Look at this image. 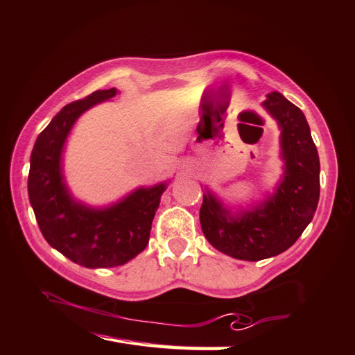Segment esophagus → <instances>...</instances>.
<instances>
[{"label":"esophagus","instance_id":"esophagus-1","mask_svg":"<svg viewBox=\"0 0 355 355\" xmlns=\"http://www.w3.org/2000/svg\"><path fill=\"white\" fill-rule=\"evenodd\" d=\"M182 167H183V169H188V167H189V163H188V161H184Z\"/></svg>","mask_w":355,"mask_h":355}]
</instances>
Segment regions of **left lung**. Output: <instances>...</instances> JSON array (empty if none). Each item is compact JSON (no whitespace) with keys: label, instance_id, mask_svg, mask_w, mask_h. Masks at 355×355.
I'll return each mask as SVG.
<instances>
[{"label":"left lung","instance_id":"obj_1","mask_svg":"<svg viewBox=\"0 0 355 355\" xmlns=\"http://www.w3.org/2000/svg\"><path fill=\"white\" fill-rule=\"evenodd\" d=\"M262 107L279 127L282 175L273 192L251 205H228L205 188L200 208L203 234L234 259L261 261L292 247L307 228L320 200V158L307 119L278 92Z\"/></svg>","mask_w":355,"mask_h":355}]
</instances>
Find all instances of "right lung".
Returning a JSON list of instances; mask_svg holds the SVG:
<instances>
[{
  "label": "right lung",
  "instance_id": "1",
  "mask_svg": "<svg viewBox=\"0 0 355 355\" xmlns=\"http://www.w3.org/2000/svg\"><path fill=\"white\" fill-rule=\"evenodd\" d=\"M116 88L98 89L71 102L38 135L31 153L29 202L38 227L51 247L79 266H124L149 243L153 217L167 182L139 186L118 202L92 206L77 200L63 173V150L76 121L89 108L110 101Z\"/></svg>",
  "mask_w": 355,
  "mask_h": 355
}]
</instances>
